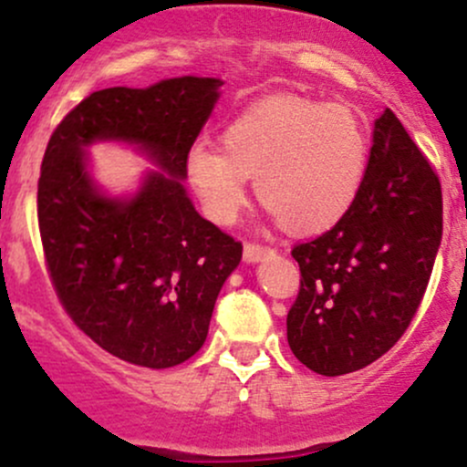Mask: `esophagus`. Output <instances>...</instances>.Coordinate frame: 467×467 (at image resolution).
<instances>
[{"label":"esophagus","mask_w":467,"mask_h":467,"mask_svg":"<svg viewBox=\"0 0 467 467\" xmlns=\"http://www.w3.org/2000/svg\"><path fill=\"white\" fill-rule=\"evenodd\" d=\"M265 254H269V247H263V244H258V243H247L243 249V256L247 263L261 261Z\"/></svg>","instance_id":"34e87169"}]
</instances>
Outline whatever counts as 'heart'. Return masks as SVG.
I'll use <instances>...</instances> for the list:
<instances>
[{"instance_id":"1","label":"heart","mask_w":467,"mask_h":467,"mask_svg":"<svg viewBox=\"0 0 467 467\" xmlns=\"http://www.w3.org/2000/svg\"><path fill=\"white\" fill-rule=\"evenodd\" d=\"M223 152L198 141L186 175L213 223L232 224L247 204V177L269 213L296 234L335 227L358 200L371 141L359 114L344 103L272 96L232 119Z\"/></svg>"}]
</instances>
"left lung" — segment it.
I'll return each instance as SVG.
<instances>
[{
    "instance_id": "obj_1",
    "label": "left lung",
    "mask_w": 467,
    "mask_h": 467,
    "mask_svg": "<svg viewBox=\"0 0 467 467\" xmlns=\"http://www.w3.org/2000/svg\"><path fill=\"white\" fill-rule=\"evenodd\" d=\"M441 235L439 175L387 108L353 209L333 229L292 247L301 269L287 312L295 358L328 378L382 358L416 317Z\"/></svg>"
}]
</instances>
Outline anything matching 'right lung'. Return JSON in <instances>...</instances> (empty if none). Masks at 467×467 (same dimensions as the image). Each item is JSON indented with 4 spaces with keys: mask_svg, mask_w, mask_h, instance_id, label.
<instances>
[{
    "mask_svg": "<svg viewBox=\"0 0 467 467\" xmlns=\"http://www.w3.org/2000/svg\"><path fill=\"white\" fill-rule=\"evenodd\" d=\"M220 85L184 76L94 91L47 143L37 224L51 285L69 319L130 364L168 368L193 358L243 256V243L202 218L182 186ZM96 138L141 142L162 172L132 201L103 199L84 171L82 146Z\"/></svg>",
    "mask_w": 467,
    "mask_h": 467,
    "instance_id": "right-lung-1",
    "label": "right lung"
}]
</instances>
